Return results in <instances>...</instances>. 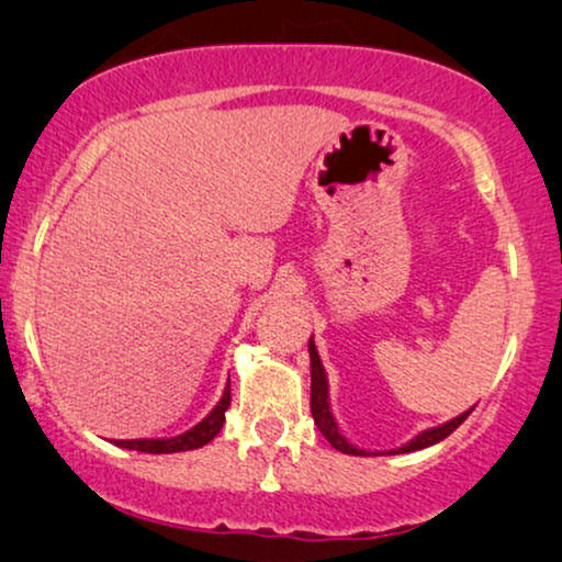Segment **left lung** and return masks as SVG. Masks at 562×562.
<instances>
[{"instance_id": "1", "label": "left lung", "mask_w": 562, "mask_h": 562, "mask_svg": "<svg viewBox=\"0 0 562 562\" xmlns=\"http://www.w3.org/2000/svg\"><path fill=\"white\" fill-rule=\"evenodd\" d=\"M310 366H312V417H314V425L319 427V432L325 435V440L333 445L335 450L345 452V456H402V452H414V450L429 448V445H437L440 440H445V437H448L450 432H456V429L465 422L468 414L473 412V406H471V409L463 412V414H458V417H452L450 422H445V425L422 429L419 435H414L409 442L402 445V448L379 450V452L363 450V448H356V445H352L348 437L342 435V429L337 427L333 406H329L327 373H325V366H322V360H319L317 345H314V335L310 337Z\"/></svg>"}]
</instances>
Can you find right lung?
I'll list each match as a JSON object with an SVG mask.
<instances>
[{"label": "right lung", "mask_w": 562, "mask_h": 562, "mask_svg": "<svg viewBox=\"0 0 562 562\" xmlns=\"http://www.w3.org/2000/svg\"><path fill=\"white\" fill-rule=\"evenodd\" d=\"M229 406V383L222 391V398L214 404V409L206 414L202 422H196L194 427L187 432L173 435V437H140V440H112L117 448L137 450V452H153V456H168V452H187L204 448L206 442H212L220 435L222 425H225V412Z\"/></svg>", "instance_id": "add662e5"}]
</instances>
